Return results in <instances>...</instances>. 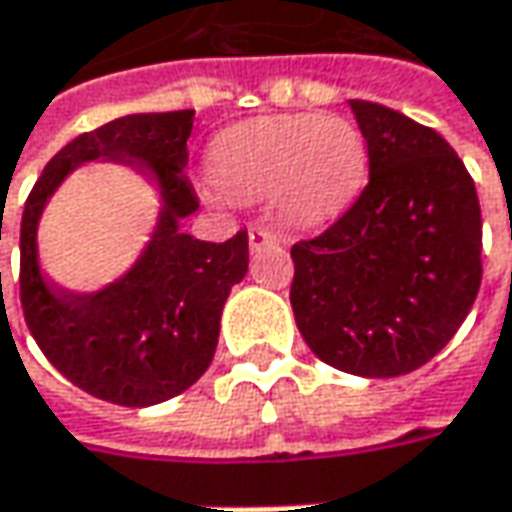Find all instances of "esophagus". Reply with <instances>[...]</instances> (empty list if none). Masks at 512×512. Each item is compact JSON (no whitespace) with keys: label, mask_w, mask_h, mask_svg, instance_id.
<instances>
[{"label":"esophagus","mask_w":512,"mask_h":512,"mask_svg":"<svg viewBox=\"0 0 512 512\" xmlns=\"http://www.w3.org/2000/svg\"><path fill=\"white\" fill-rule=\"evenodd\" d=\"M247 239H250V250H265V247H276L279 245V236L270 230V227H250L247 230Z\"/></svg>","instance_id":"34e87169"}]
</instances>
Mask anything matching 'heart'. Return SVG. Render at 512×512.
Listing matches in <instances>:
<instances>
[{
	"label": "heart",
	"instance_id": "1",
	"mask_svg": "<svg viewBox=\"0 0 512 512\" xmlns=\"http://www.w3.org/2000/svg\"><path fill=\"white\" fill-rule=\"evenodd\" d=\"M367 148L356 122L339 113L259 116L219 130L207 173L236 199H265L290 222H319L362 187Z\"/></svg>",
	"mask_w": 512,
	"mask_h": 512
}]
</instances>
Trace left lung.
I'll return each instance as SVG.
<instances>
[{"label":"left lung","mask_w":512,"mask_h":512,"mask_svg":"<svg viewBox=\"0 0 512 512\" xmlns=\"http://www.w3.org/2000/svg\"><path fill=\"white\" fill-rule=\"evenodd\" d=\"M370 179L333 225L290 247L307 347L367 379L419 370L482 287V207L459 153L427 125L350 99Z\"/></svg>","instance_id":"8db88e82"}]
</instances>
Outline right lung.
I'll return each instance as SVG.
<instances>
[{"label": "right lung", "mask_w": 512, "mask_h": 512, "mask_svg": "<svg viewBox=\"0 0 512 512\" xmlns=\"http://www.w3.org/2000/svg\"><path fill=\"white\" fill-rule=\"evenodd\" d=\"M190 128L193 110H170L122 116L76 136L45 165L22 213L19 299L33 339L65 379L122 407L168 402L205 373L227 293L247 273V230L222 245L179 230L199 207L182 173ZM90 158L130 161L148 172L163 190V219L125 280L76 297L38 273L35 222L55 185Z\"/></svg>", "instance_id": "add662e5"}]
</instances>
